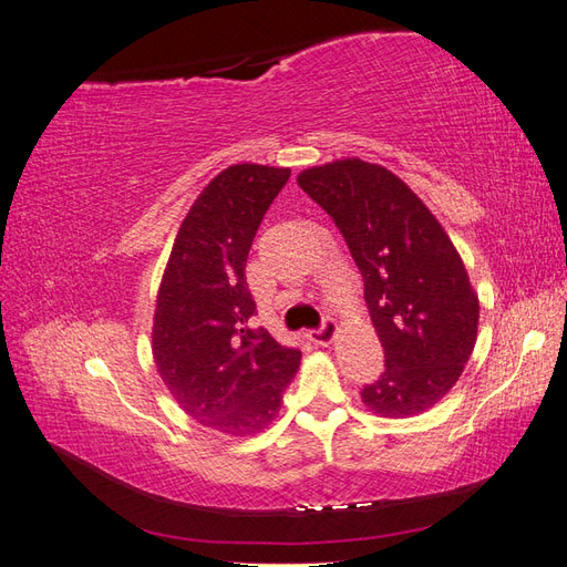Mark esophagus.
Returning <instances> with one entry per match:
<instances>
[{
  "label": "esophagus",
  "instance_id": "1",
  "mask_svg": "<svg viewBox=\"0 0 567 567\" xmlns=\"http://www.w3.org/2000/svg\"><path fill=\"white\" fill-rule=\"evenodd\" d=\"M338 336V323L333 319H323L319 331H310V340L317 342V346H331Z\"/></svg>",
  "mask_w": 567,
  "mask_h": 567
}]
</instances>
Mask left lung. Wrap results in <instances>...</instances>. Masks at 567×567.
I'll use <instances>...</instances> for the list:
<instances>
[{
    "mask_svg": "<svg viewBox=\"0 0 567 567\" xmlns=\"http://www.w3.org/2000/svg\"><path fill=\"white\" fill-rule=\"evenodd\" d=\"M329 213L364 277V300L385 352L362 390L375 416L409 419L447 394L477 340L480 300L437 217L388 167L340 158L298 175Z\"/></svg>",
    "mask_w": 567,
    "mask_h": 567,
    "instance_id": "obj_1",
    "label": "left lung"
}]
</instances>
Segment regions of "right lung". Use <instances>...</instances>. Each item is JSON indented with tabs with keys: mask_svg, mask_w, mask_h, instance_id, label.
<instances>
[{
	"mask_svg": "<svg viewBox=\"0 0 567 567\" xmlns=\"http://www.w3.org/2000/svg\"><path fill=\"white\" fill-rule=\"evenodd\" d=\"M288 167L238 163L203 188L177 231L153 315V362L188 416L227 435L279 416L300 350L250 329L246 260Z\"/></svg>",
	"mask_w": 567,
	"mask_h": 567,
	"instance_id": "add662e5",
	"label": "right lung"
}]
</instances>
